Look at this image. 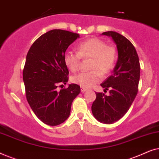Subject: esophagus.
I'll list each match as a JSON object with an SVG mask.
<instances>
[{
	"label": "esophagus",
	"instance_id": "obj_1",
	"mask_svg": "<svg viewBox=\"0 0 159 159\" xmlns=\"http://www.w3.org/2000/svg\"><path fill=\"white\" fill-rule=\"evenodd\" d=\"M87 90H88V89L84 88H82V87H81V92H82V93L85 92V91H87Z\"/></svg>",
	"mask_w": 159,
	"mask_h": 159
}]
</instances>
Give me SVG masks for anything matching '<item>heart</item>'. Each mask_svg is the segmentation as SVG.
<instances>
[{
  "label": "heart",
  "mask_w": 159,
  "mask_h": 159,
  "mask_svg": "<svg viewBox=\"0 0 159 159\" xmlns=\"http://www.w3.org/2000/svg\"><path fill=\"white\" fill-rule=\"evenodd\" d=\"M77 48V52H66L64 61L69 71L76 72L80 68L81 58H91L90 69L93 70L79 73L71 79V82L82 88H89L94 85L100 81L101 75L109 73L114 68L116 60V49L111 45H107L102 40L88 39L80 43Z\"/></svg>",
  "instance_id": "obj_1"
}]
</instances>
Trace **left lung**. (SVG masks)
<instances>
[{
  "instance_id": "8db88e82",
  "label": "left lung",
  "mask_w": 159,
  "mask_h": 159,
  "mask_svg": "<svg viewBox=\"0 0 159 159\" xmlns=\"http://www.w3.org/2000/svg\"><path fill=\"white\" fill-rule=\"evenodd\" d=\"M102 35L111 37L116 45L118 59L112 75L101 84L109 95L95 93L92 113L100 122L113 124L125 116L135 98L140 75V66L135 48L118 32L108 31Z\"/></svg>"
}]
</instances>
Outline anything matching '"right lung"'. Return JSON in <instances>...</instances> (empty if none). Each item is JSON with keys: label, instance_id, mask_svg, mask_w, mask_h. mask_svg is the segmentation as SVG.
I'll use <instances>...</instances> for the list:
<instances>
[{"label": "right lung", "instance_id": "obj_1", "mask_svg": "<svg viewBox=\"0 0 159 159\" xmlns=\"http://www.w3.org/2000/svg\"><path fill=\"white\" fill-rule=\"evenodd\" d=\"M79 38V34L52 30L37 39L27 53L23 70L26 97L38 118L48 125L66 121L74 99L80 93L77 84L57 90L59 84H66L69 80L65 52Z\"/></svg>", "mask_w": 159, "mask_h": 159}]
</instances>
